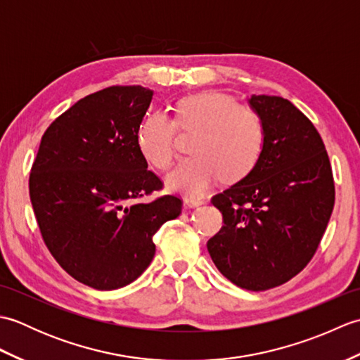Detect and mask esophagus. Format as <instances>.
<instances>
[{
	"instance_id": "esophagus-1",
	"label": "esophagus",
	"mask_w": 360,
	"mask_h": 360,
	"mask_svg": "<svg viewBox=\"0 0 360 360\" xmlns=\"http://www.w3.org/2000/svg\"><path fill=\"white\" fill-rule=\"evenodd\" d=\"M186 202H187L188 207H200V205L205 204L202 198H187Z\"/></svg>"
}]
</instances>
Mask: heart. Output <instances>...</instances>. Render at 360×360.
Returning <instances> with one entry per match:
<instances>
[{"mask_svg": "<svg viewBox=\"0 0 360 360\" xmlns=\"http://www.w3.org/2000/svg\"><path fill=\"white\" fill-rule=\"evenodd\" d=\"M176 125L196 131L188 158L168 176L174 192L202 195L223 176L238 181L258 164L264 147V124L259 114L221 93H200L182 98L173 120L162 111L145 116L136 143L142 158L158 170H168L174 160Z\"/></svg>", "mask_w": 360, "mask_h": 360, "instance_id": "obj_1", "label": "heart"}]
</instances>
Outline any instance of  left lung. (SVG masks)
<instances>
[{
	"mask_svg": "<svg viewBox=\"0 0 360 360\" xmlns=\"http://www.w3.org/2000/svg\"><path fill=\"white\" fill-rule=\"evenodd\" d=\"M263 119L258 164L212 198L224 226L207 241L218 271L233 285L266 290L289 281L314 257L334 207V179L312 122L278 96H252Z\"/></svg>",
	"mask_w": 360,
	"mask_h": 360,
	"instance_id": "obj_1",
	"label": "left lung"
}]
</instances>
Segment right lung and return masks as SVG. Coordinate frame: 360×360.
I'll return each instance as SVG.
<instances>
[{
  "label": "right lung",
  "instance_id": "add662e5",
  "mask_svg": "<svg viewBox=\"0 0 360 360\" xmlns=\"http://www.w3.org/2000/svg\"><path fill=\"white\" fill-rule=\"evenodd\" d=\"M153 91L110 86L83 97L46 129L29 176V195L43 241L72 278L111 290L150 266L153 243L182 201H141L162 181L136 143Z\"/></svg>",
  "mask_w": 360,
  "mask_h": 360
}]
</instances>
